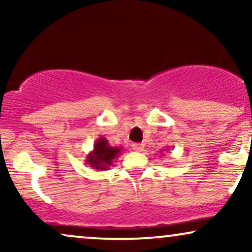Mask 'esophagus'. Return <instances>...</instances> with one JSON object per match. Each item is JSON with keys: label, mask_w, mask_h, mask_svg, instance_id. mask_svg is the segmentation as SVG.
<instances>
[{"label": "esophagus", "mask_w": 252, "mask_h": 252, "mask_svg": "<svg viewBox=\"0 0 252 252\" xmlns=\"http://www.w3.org/2000/svg\"><path fill=\"white\" fill-rule=\"evenodd\" d=\"M131 148H132V150H135V152H142L143 146L140 143H132Z\"/></svg>", "instance_id": "esophagus-1"}]
</instances>
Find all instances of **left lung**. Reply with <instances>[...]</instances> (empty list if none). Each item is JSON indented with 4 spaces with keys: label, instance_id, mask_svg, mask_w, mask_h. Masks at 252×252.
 <instances>
[{
    "label": "left lung",
    "instance_id": "1",
    "mask_svg": "<svg viewBox=\"0 0 252 252\" xmlns=\"http://www.w3.org/2000/svg\"><path fill=\"white\" fill-rule=\"evenodd\" d=\"M166 148H168V147H166ZM168 150H169V149H168Z\"/></svg>",
    "mask_w": 252,
    "mask_h": 252
}]
</instances>
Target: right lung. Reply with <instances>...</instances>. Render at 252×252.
I'll return each instance as SVG.
<instances>
[{
	"mask_svg": "<svg viewBox=\"0 0 252 252\" xmlns=\"http://www.w3.org/2000/svg\"><path fill=\"white\" fill-rule=\"evenodd\" d=\"M122 153V147L110 146L105 137L97 138L94 150L86 156L85 163L94 170H108Z\"/></svg>",
	"mask_w": 252,
	"mask_h": 252,
	"instance_id": "obj_1",
	"label": "right lung"
}]
</instances>
